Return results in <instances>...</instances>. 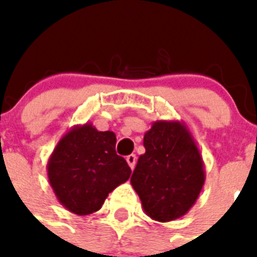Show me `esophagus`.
Segmentation results:
<instances>
[{"label":"esophagus","instance_id":"esophagus-1","mask_svg":"<svg viewBox=\"0 0 257 257\" xmlns=\"http://www.w3.org/2000/svg\"><path fill=\"white\" fill-rule=\"evenodd\" d=\"M136 155H129V156H126V163H128V165L131 167V169H135V167H136Z\"/></svg>","mask_w":257,"mask_h":257}]
</instances>
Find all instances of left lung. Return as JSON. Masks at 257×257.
Segmentation results:
<instances>
[{
    "label": "left lung",
    "instance_id": "8db88e82",
    "mask_svg": "<svg viewBox=\"0 0 257 257\" xmlns=\"http://www.w3.org/2000/svg\"><path fill=\"white\" fill-rule=\"evenodd\" d=\"M131 177L144 212L167 223L184 216L205 183L203 157L183 121H155Z\"/></svg>",
    "mask_w": 257,
    "mask_h": 257
}]
</instances>
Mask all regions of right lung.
<instances>
[{
  "mask_svg": "<svg viewBox=\"0 0 257 257\" xmlns=\"http://www.w3.org/2000/svg\"><path fill=\"white\" fill-rule=\"evenodd\" d=\"M116 135L90 122L74 125L58 141L48 160V179L61 205L78 216L90 215L132 173L116 153Z\"/></svg>",
  "mask_w": 257,
  "mask_h": 257,
  "instance_id": "obj_1",
  "label": "right lung"
}]
</instances>
